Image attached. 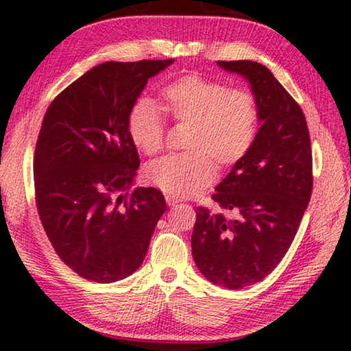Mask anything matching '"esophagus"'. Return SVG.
Returning a JSON list of instances; mask_svg holds the SVG:
<instances>
[{"instance_id":"obj_1","label":"esophagus","mask_w":351,"mask_h":351,"mask_svg":"<svg viewBox=\"0 0 351 351\" xmlns=\"http://www.w3.org/2000/svg\"><path fill=\"white\" fill-rule=\"evenodd\" d=\"M165 201H167L169 206H175V204L180 203L181 199L178 197H173V195H167V197H165Z\"/></svg>"}]
</instances>
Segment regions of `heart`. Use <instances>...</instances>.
<instances>
[{
  "label": "heart",
  "mask_w": 351,
  "mask_h": 351,
  "mask_svg": "<svg viewBox=\"0 0 351 351\" xmlns=\"http://www.w3.org/2000/svg\"><path fill=\"white\" fill-rule=\"evenodd\" d=\"M162 106L176 122H189L182 153L152 161L145 176L152 186L173 197H192L213 181L217 164L234 165L246 156L258 130V108L251 93L228 88L201 75H184L162 91ZM130 139L144 154L164 145L165 123L150 99L136 100L128 112Z\"/></svg>",
  "instance_id": "heart-1"
}]
</instances>
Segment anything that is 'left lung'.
<instances>
[{"label": "left lung", "mask_w": 351, "mask_h": 351, "mask_svg": "<svg viewBox=\"0 0 351 351\" xmlns=\"http://www.w3.org/2000/svg\"><path fill=\"white\" fill-rule=\"evenodd\" d=\"M218 64L249 82L261 127L212 195L235 217L197 207L192 254L207 280L240 289L263 280L288 252L311 198L313 156L304 111L268 68L251 60Z\"/></svg>", "instance_id": "left-lung-1"}]
</instances>
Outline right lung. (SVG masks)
<instances>
[{"label": "right lung", "instance_id": "obj_1", "mask_svg": "<svg viewBox=\"0 0 351 351\" xmlns=\"http://www.w3.org/2000/svg\"><path fill=\"white\" fill-rule=\"evenodd\" d=\"M170 60L97 64L52 100L35 145V201L45 232L75 274L97 283L139 268L167 210L154 187L132 189L139 154L130 108Z\"/></svg>", "mask_w": 351, "mask_h": 351}]
</instances>
